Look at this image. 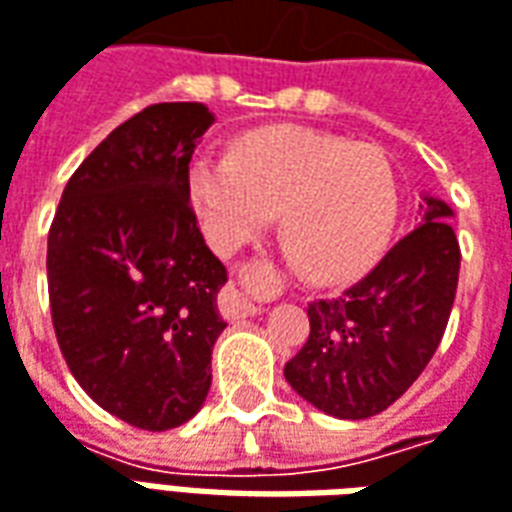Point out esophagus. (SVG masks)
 Listing matches in <instances>:
<instances>
[{
	"label": "esophagus",
	"mask_w": 512,
	"mask_h": 512,
	"mask_svg": "<svg viewBox=\"0 0 512 512\" xmlns=\"http://www.w3.org/2000/svg\"><path fill=\"white\" fill-rule=\"evenodd\" d=\"M271 277V263H249V266L241 268V280L252 282V285H260V282H268ZM260 307L246 296L244 288H227L221 293V313L227 318H246L255 316Z\"/></svg>",
	"instance_id": "34e87169"
}]
</instances>
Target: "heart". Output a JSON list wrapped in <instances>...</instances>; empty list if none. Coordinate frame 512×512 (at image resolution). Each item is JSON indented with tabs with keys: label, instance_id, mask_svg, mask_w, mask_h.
I'll return each instance as SVG.
<instances>
[{
	"label": "heart",
	"instance_id": "b5f03b06",
	"mask_svg": "<svg viewBox=\"0 0 512 512\" xmlns=\"http://www.w3.org/2000/svg\"><path fill=\"white\" fill-rule=\"evenodd\" d=\"M188 196L219 255L257 241L280 216L282 249L313 282L363 274L399 216V180L382 149L299 127L249 132L230 157L196 155Z\"/></svg>",
	"mask_w": 512,
	"mask_h": 512
}]
</instances>
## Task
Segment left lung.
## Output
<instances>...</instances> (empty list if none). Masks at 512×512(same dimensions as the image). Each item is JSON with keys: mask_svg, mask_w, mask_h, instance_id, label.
Returning a JSON list of instances; mask_svg holds the SVG:
<instances>
[{"mask_svg": "<svg viewBox=\"0 0 512 512\" xmlns=\"http://www.w3.org/2000/svg\"><path fill=\"white\" fill-rule=\"evenodd\" d=\"M424 221L385 252L363 280L307 305L310 335L285 380L335 418L391 407L435 355L455 305L460 246L452 207L424 196Z\"/></svg>", "mask_w": 512, "mask_h": 512, "instance_id": "left-lung-1", "label": "left lung"}]
</instances>
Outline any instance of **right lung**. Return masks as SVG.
I'll return each mask as SVG.
<instances>
[{
  "label": "right lung",
  "mask_w": 512,
  "mask_h": 512,
  "mask_svg": "<svg viewBox=\"0 0 512 512\" xmlns=\"http://www.w3.org/2000/svg\"><path fill=\"white\" fill-rule=\"evenodd\" d=\"M199 102L144 107L71 174L46 246L60 352L96 405L163 432L199 413L227 268L207 249L188 196Z\"/></svg>",
  "instance_id": "add662e5"
}]
</instances>
